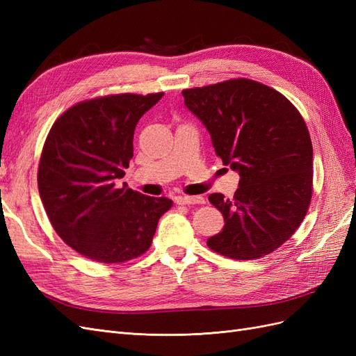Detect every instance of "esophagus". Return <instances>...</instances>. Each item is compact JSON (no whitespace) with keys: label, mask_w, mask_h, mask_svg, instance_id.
Segmentation results:
<instances>
[{"label":"esophagus","mask_w":356,"mask_h":356,"mask_svg":"<svg viewBox=\"0 0 356 356\" xmlns=\"http://www.w3.org/2000/svg\"><path fill=\"white\" fill-rule=\"evenodd\" d=\"M175 202L178 204H202L204 203V199L202 196H178L175 197Z\"/></svg>","instance_id":"esophagus-1"}]
</instances>
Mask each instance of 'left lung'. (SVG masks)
Returning <instances> with one entry per match:
<instances>
[{
    "label": "left lung",
    "instance_id": "1",
    "mask_svg": "<svg viewBox=\"0 0 356 356\" xmlns=\"http://www.w3.org/2000/svg\"><path fill=\"white\" fill-rule=\"evenodd\" d=\"M224 166L239 174L233 199L213 193L224 217L212 251L254 260L277 250L303 221L312 197L314 149L303 117L284 95L248 79L182 90Z\"/></svg>",
    "mask_w": 356,
    "mask_h": 356
}]
</instances>
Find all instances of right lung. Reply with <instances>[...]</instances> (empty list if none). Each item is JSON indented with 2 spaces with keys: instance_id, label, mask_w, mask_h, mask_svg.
Segmentation results:
<instances>
[{
  "instance_id": "obj_1",
  "label": "right lung",
  "mask_w": 356,
  "mask_h": 356,
  "mask_svg": "<svg viewBox=\"0 0 356 356\" xmlns=\"http://www.w3.org/2000/svg\"><path fill=\"white\" fill-rule=\"evenodd\" d=\"M163 93L111 95L71 106L53 123L38 166V191L60 239L98 263L144 254L168 197L120 187L134 157L135 126Z\"/></svg>"
}]
</instances>
